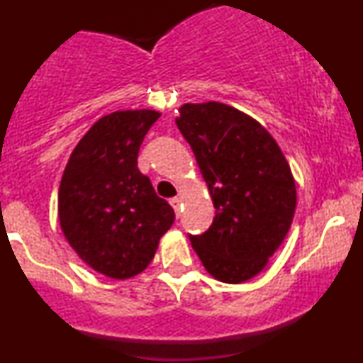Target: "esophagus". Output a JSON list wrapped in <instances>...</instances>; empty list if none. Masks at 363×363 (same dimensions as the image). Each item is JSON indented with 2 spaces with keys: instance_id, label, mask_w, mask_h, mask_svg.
<instances>
[{
  "instance_id": "obj_1",
  "label": "esophagus",
  "mask_w": 363,
  "mask_h": 363,
  "mask_svg": "<svg viewBox=\"0 0 363 363\" xmlns=\"http://www.w3.org/2000/svg\"><path fill=\"white\" fill-rule=\"evenodd\" d=\"M181 198H172L170 199V205H172V208H174V211H176V215L179 216V213H181Z\"/></svg>"
}]
</instances>
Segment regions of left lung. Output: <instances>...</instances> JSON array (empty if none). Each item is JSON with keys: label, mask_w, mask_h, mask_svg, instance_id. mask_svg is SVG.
<instances>
[{"label": "left lung", "mask_w": 363, "mask_h": 363, "mask_svg": "<svg viewBox=\"0 0 363 363\" xmlns=\"http://www.w3.org/2000/svg\"><path fill=\"white\" fill-rule=\"evenodd\" d=\"M176 124L216 210L201 235H189L206 272L223 283L259 274L277 252L297 206L295 179L281 148L256 119L222 102L184 104Z\"/></svg>", "instance_id": "1"}]
</instances>
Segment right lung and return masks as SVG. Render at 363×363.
Returning <instances> with one entry per match:
<instances>
[{"label":"right lung","mask_w":363,"mask_h":363,"mask_svg":"<svg viewBox=\"0 0 363 363\" xmlns=\"http://www.w3.org/2000/svg\"><path fill=\"white\" fill-rule=\"evenodd\" d=\"M152 109L116 111L91 126L69 155L57 193L68 244L97 273L126 280L143 272L172 227V206L138 169Z\"/></svg>","instance_id":"add662e5"}]
</instances>
